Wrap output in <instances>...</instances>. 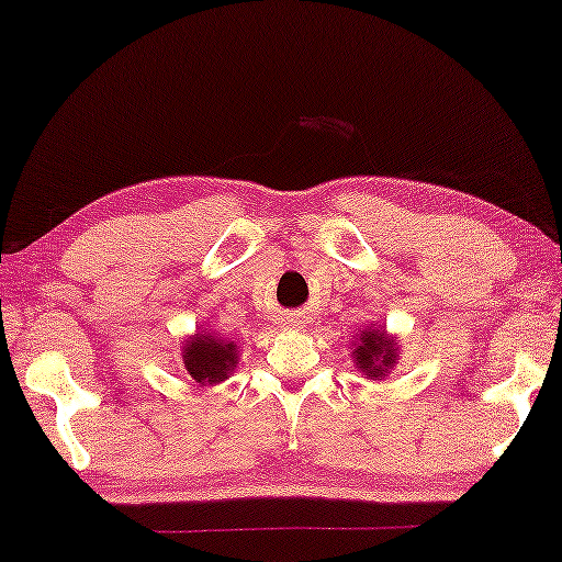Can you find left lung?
<instances>
[{
    "mask_svg": "<svg viewBox=\"0 0 562 562\" xmlns=\"http://www.w3.org/2000/svg\"><path fill=\"white\" fill-rule=\"evenodd\" d=\"M351 347L357 369L361 374H367V379H384L396 364V357H400L396 336L379 331L376 326H369L367 331H361V336Z\"/></svg>",
    "mask_w": 562,
    "mask_h": 562,
    "instance_id": "left-lung-1",
    "label": "left lung"
}]
</instances>
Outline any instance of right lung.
<instances>
[{
    "mask_svg": "<svg viewBox=\"0 0 562 562\" xmlns=\"http://www.w3.org/2000/svg\"><path fill=\"white\" fill-rule=\"evenodd\" d=\"M183 364L198 384H221L238 364V347L215 331H198L186 341Z\"/></svg>",
    "mask_w": 562,
    "mask_h": 562,
    "instance_id": "add662e5",
    "label": "right lung"
}]
</instances>
